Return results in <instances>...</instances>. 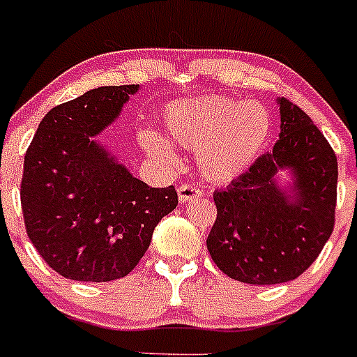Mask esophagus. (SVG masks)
<instances>
[{"label":"esophagus","instance_id":"1","mask_svg":"<svg viewBox=\"0 0 357 357\" xmlns=\"http://www.w3.org/2000/svg\"><path fill=\"white\" fill-rule=\"evenodd\" d=\"M200 196H204V191L198 188H195L192 184H184L178 188V200L181 202L195 200V198H200Z\"/></svg>","mask_w":357,"mask_h":357}]
</instances>
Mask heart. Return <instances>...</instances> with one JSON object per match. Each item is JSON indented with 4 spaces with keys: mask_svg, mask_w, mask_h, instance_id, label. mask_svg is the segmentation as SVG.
<instances>
[{
    "mask_svg": "<svg viewBox=\"0 0 357 357\" xmlns=\"http://www.w3.org/2000/svg\"><path fill=\"white\" fill-rule=\"evenodd\" d=\"M165 127L173 142L196 149L198 168L205 178L230 182L248 172L266 149L273 120L257 102L211 96L166 107ZM139 143L155 159L175 161V150L161 134L143 130Z\"/></svg>",
    "mask_w": 357,
    "mask_h": 357,
    "instance_id": "b5f03b06",
    "label": "heart"
}]
</instances>
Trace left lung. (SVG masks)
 <instances>
[{
  "label": "left lung",
  "mask_w": 357,
  "mask_h": 357,
  "mask_svg": "<svg viewBox=\"0 0 357 357\" xmlns=\"http://www.w3.org/2000/svg\"><path fill=\"white\" fill-rule=\"evenodd\" d=\"M280 104V139L223 191L207 237L215 266L231 280L276 285L312 266L335 227L338 162L305 111ZM291 181L283 186L279 173Z\"/></svg>",
  "instance_id": "8db88e82"
}]
</instances>
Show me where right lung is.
<instances>
[{"mask_svg":"<svg viewBox=\"0 0 357 357\" xmlns=\"http://www.w3.org/2000/svg\"><path fill=\"white\" fill-rule=\"evenodd\" d=\"M138 90L99 86L52 107L26 150V231L47 266L68 280L127 276L149 250L153 228L178 204L173 185H146L96 138Z\"/></svg>","mask_w":357,"mask_h":357,"instance_id":"obj_1","label":"right lung"}]
</instances>
